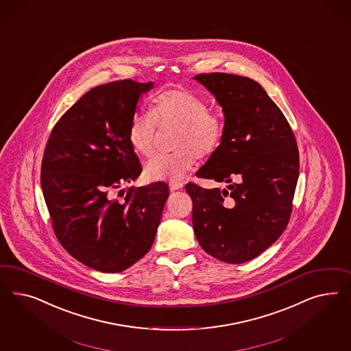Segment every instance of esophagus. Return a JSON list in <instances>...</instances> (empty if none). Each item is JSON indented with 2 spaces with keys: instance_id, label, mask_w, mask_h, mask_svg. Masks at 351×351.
<instances>
[{
  "instance_id": "34e87169",
  "label": "esophagus",
  "mask_w": 351,
  "mask_h": 351,
  "mask_svg": "<svg viewBox=\"0 0 351 351\" xmlns=\"http://www.w3.org/2000/svg\"><path fill=\"white\" fill-rule=\"evenodd\" d=\"M181 188H182V182H180V181H170L171 191H179Z\"/></svg>"
}]
</instances>
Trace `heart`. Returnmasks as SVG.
I'll list each match as a JSON object with an SVG mask.
<instances>
[{
    "mask_svg": "<svg viewBox=\"0 0 351 351\" xmlns=\"http://www.w3.org/2000/svg\"><path fill=\"white\" fill-rule=\"evenodd\" d=\"M160 126L178 128L172 153H157L145 160L147 180H176L184 176L197 158L213 156L226 135L223 117L210 109L208 103L186 88H172L154 99L153 112L141 109L128 122V138L138 154L148 156Z\"/></svg>",
    "mask_w": 351,
    "mask_h": 351,
    "instance_id": "1",
    "label": "heart"
}]
</instances>
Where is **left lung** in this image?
I'll use <instances>...</instances> for the list:
<instances>
[{
  "label": "left lung",
  "instance_id": "left-lung-1",
  "mask_svg": "<svg viewBox=\"0 0 351 351\" xmlns=\"http://www.w3.org/2000/svg\"><path fill=\"white\" fill-rule=\"evenodd\" d=\"M194 80L223 106L226 126L221 148L195 175L230 184L223 191L185 185L194 233L208 255L242 264L287 228L300 170L298 143L287 118L254 80L229 73H201Z\"/></svg>",
  "mask_w": 351,
  "mask_h": 351
}]
</instances>
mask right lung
Here are the masks:
<instances>
[{
    "mask_svg": "<svg viewBox=\"0 0 351 351\" xmlns=\"http://www.w3.org/2000/svg\"><path fill=\"white\" fill-rule=\"evenodd\" d=\"M153 82L96 86L53 126L43 152L41 185L53 233L69 255L103 273H119L154 242L169 185L114 191L141 173L128 138L138 97Z\"/></svg>",
    "mask_w": 351,
    "mask_h": 351,
    "instance_id": "1",
    "label": "right lung"
}]
</instances>
